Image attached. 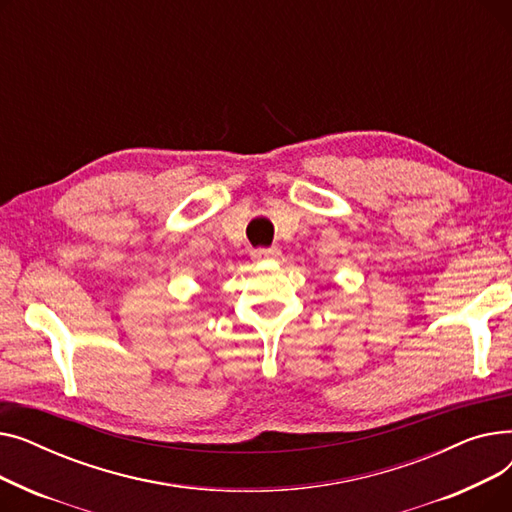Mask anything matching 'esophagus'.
I'll return each instance as SVG.
<instances>
[{"mask_svg":"<svg viewBox=\"0 0 512 512\" xmlns=\"http://www.w3.org/2000/svg\"><path fill=\"white\" fill-rule=\"evenodd\" d=\"M278 257H280V249H257V251H253V259L255 261L278 259Z\"/></svg>","mask_w":512,"mask_h":512,"instance_id":"obj_1","label":"esophagus"}]
</instances>
